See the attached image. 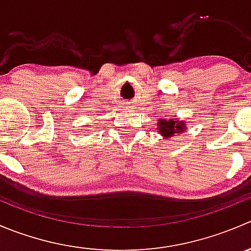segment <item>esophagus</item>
Wrapping results in <instances>:
<instances>
[{"mask_svg": "<svg viewBox=\"0 0 251 251\" xmlns=\"http://www.w3.org/2000/svg\"><path fill=\"white\" fill-rule=\"evenodd\" d=\"M125 109L126 110H132V109H135V108H133V105H131V104H127V105L125 106Z\"/></svg>", "mask_w": 251, "mask_h": 251, "instance_id": "34e87169", "label": "esophagus"}]
</instances>
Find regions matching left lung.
I'll use <instances>...</instances> for the list:
<instances>
[{
    "label": "left lung",
    "mask_w": 251,
    "mask_h": 251,
    "mask_svg": "<svg viewBox=\"0 0 251 251\" xmlns=\"http://www.w3.org/2000/svg\"><path fill=\"white\" fill-rule=\"evenodd\" d=\"M158 132L163 136L164 138H170L175 135V133H181L185 131V123L182 121H177V119H159L157 123Z\"/></svg>",
    "instance_id": "left-lung-1"
}]
</instances>
